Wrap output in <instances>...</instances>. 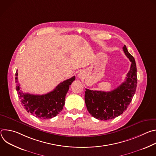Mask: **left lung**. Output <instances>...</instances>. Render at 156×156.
Instances as JSON below:
<instances>
[{"instance_id":"1","label":"left lung","mask_w":156,"mask_h":156,"mask_svg":"<svg viewBox=\"0 0 156 156\" xmlns=\"http://www.w3.org/2000/svg\"><path fill=\"white\" fill-rule=\"evenodd\" d=\"M123 50L131 62L125 81L111 91L86 89L84 100L87 109L89 113L96 119L108 120L120 115L126 110L135 94L137 86L136 62L125 45Z\"/></svg>"}]
</instances>
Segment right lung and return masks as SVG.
Returning <instances> with one entry per match:
<instances>
[{
    "label": "right lung",
    "instance_id": "right-lung-1",
    "mask_svg": "<svg viewBox=\"0 0 156 156\" xmlns=\"http://www.w3.org/2000/svg\"><path fill=\"white\" fill-rule=\"evenodd\" d=\"M75 80V76H73L63 81L52 91L46 94L34 95L22 92L18 83L17 71L15 73L16 90L22 105L28 113L41 119L53 118L61 112L65 104L66 94Z\"/></svg>",
    "mask_w": 156,
    "mask_h": 156
}]
</instances>
